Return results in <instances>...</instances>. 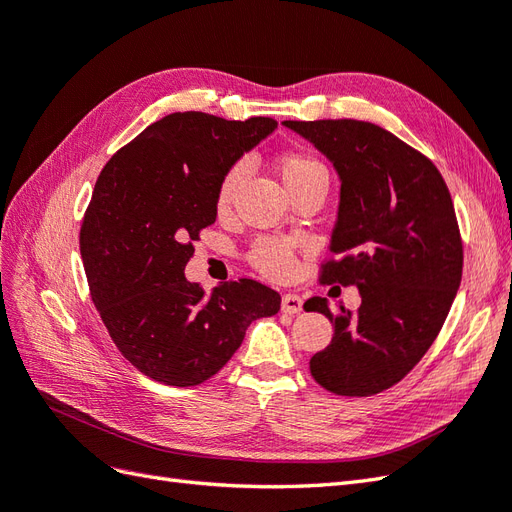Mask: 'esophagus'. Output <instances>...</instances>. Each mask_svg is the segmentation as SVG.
<instances>
[{
	"label": "esophagus",
	"mask_w": 512,
	"mask_h": 512,
	"mask_svg": "<svg viewBox=\"0 0 512 512\" xmlns=\"http://www.w3.org/2000/svg\"><path fill=\"white\" fill-rule=\"evenodd\" d=\"M301 309H303V299L299 297V294H292V292L284 294V297H282V312L299 314Z\"/></svg>",
	"instance_id": "esophagus-1"
}]
</instances>
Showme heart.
<instances>
[{
  "label": "heart",
  "mask_w": 512,
  "mask_h": 512,
  "mask_svg": "<svg viewBox=\"0 0 512 512\" xmlns=\"http://www.w3.org/2000/svg\"><path fill=\"white\" fill-rule=\"evenodd\" d=\"M280 175L286 183V188L294 183H301L307 179H314V177H327V168H324L314 156H309L307 151L301 149H292L286 151L284 156L280 158ZM243 162L232 166L228 173L224 175L222 183H220V192H218V207L226 209L230 205L232 196H235L237 185L243 177ZM252 265L260 271L265 273L267 277H273V280H288V277L294 275L297 271V262H294V252L290 243H286L284 239H275V237H262L258 239L250 254Z\"/></svg>",
  "instance_id": "obj_1"
}]
</instances>
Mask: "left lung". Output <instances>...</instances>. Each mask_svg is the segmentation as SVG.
I'll use <instances>...</instances> for the list:
<instances>
[{"label":"left lung","instance_id":"1","mask_svg":"<svg viewBox=\"0 0 512 512\" xmlns=\"http://www.w3.org/2000/svg\"><path fill=\"white\" fill-rule=\"evenodd\" d=\"M327 156L342 181L331 235L337 256L322 284L356 286L361 307L327 299L305 312L333 322L331 344L309 361L314 380L335 395L391 389L438 337L461 284L463 245L451 192L421 151L376 123L356 119L284 121Z\"/></svg>","mask_w":512,"mask_h":512}]
</instances>
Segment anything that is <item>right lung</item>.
I'll use <instances>...</instances> for the list:
<instances>
[{"label":"right lung","mask_w":512,"mask_h":512,"mask_svg":"<svg viewBox=\"0 0 512 512\" xmlns=\"http://www.w3.org/2000/svg\"><path fill=\"white\" fill-rule=\"evenodd\" d=\"M275 128L271 117L173 113L102 168L81 226L83 267L108 335L151 380H209L256 318L280 312V294L256 280L205 294L183 275L192 243L218 215L224 175Z\"/></svg>","instance_id":"right-lung-1"}]
</instances>
